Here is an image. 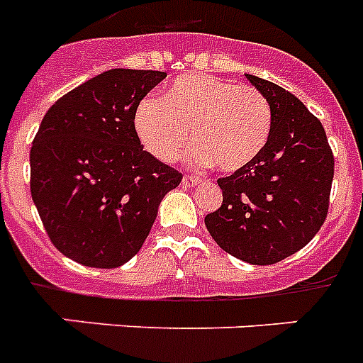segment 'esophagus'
Wrapping results in <instances>:
<instances>
[{
	"mask_svg": "<svg viewBox=\"0 0 363 363\" xmlns=\"http://www.w3.org/2000/svg\"><path fill=\"white\" fill-rule=\"evenodd\" d=\"M197 184H201V179L196 175H184L182 177V186L184 188H194Z\"/></svg>",
	"mask_w": 363,
	"mask_h": 363,
	"instance_id": "34e87169",
	"label": "esophagus"
}]
</instances>
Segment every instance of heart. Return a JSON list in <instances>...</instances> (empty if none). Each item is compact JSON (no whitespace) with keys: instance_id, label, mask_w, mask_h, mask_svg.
I'll use <instances>...</instances> for the list:
<instances>
[{"instance_id":"heart-1","label":"heart","mask_w":363,"mask_h":363,"mask_svg":"<svg viewBox=\"0 0 363 363\" xmlns=\"http://www.w3.org/2000/svg\"><path fill=\"white\" fill-rule=\"evenodd\" d=\"M134 130L156 160L173 162L190 141V160L237 172L255 160L272 132V110L261 91L207 74L177 78L164 96H145Z\"/></svg>"}]
</instances>
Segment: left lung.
<instances>
[{"label": "left lung", "instance_id": "left-lung-1", "mask_svg": "<svg viewBox=\"0 0 363 363\" xmlns=\"http://www.w3.org/2000/svg\"><path fill=\"white\" fill-rule=\"evenodd\" d=\"M272 110L261 155L218 181L223 203L205 216L223 252L250 264H274L302 250L328 214L334 156L317 117L284 87L246 74Z\"/></svg>", "mask_w": 363, "mask_h": 363}]
</instances>
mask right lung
<instances>
[{
  "instance_id": "1",
  "label": "right lung",
  "mask_w": 363,
  "mask_h": 363,
  "mask_svg": "<svg viewBox=\"0 0 363 363\" xmlns=\"http://www.w3.org/2000/svg\"><path fill=\"white\" fill-rule=\"evenodd\" d=\"M166 78L111 69L55 102L33 140L31 197L50 240L84 267L115 268L140 252L162 199L182 175L143 151L134 111Z\"/></svg>"
}]
</instances>
